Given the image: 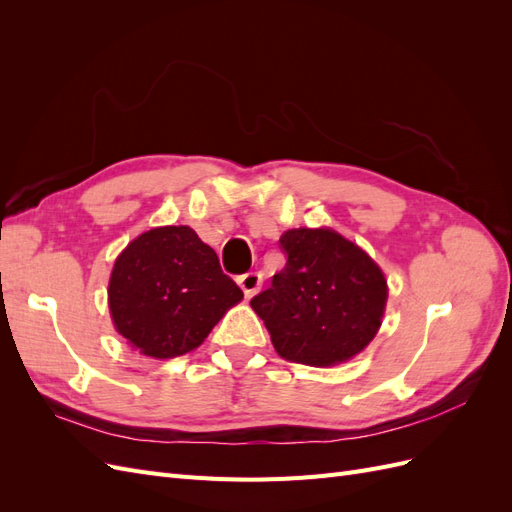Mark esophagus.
Returning a JSON list of instances; mask_svg holds the SVG:
<instances>
[{
	"label": "esophagus",
	"mask_w": 512,
	"mask_h": 512,
	"mask_svg": "<svg viewBox=\"0 0 512 512\" xmlns=\"http://www.w3.org/2000/svg\"><path fill=\"white\" fill-rule=\"evenodd\" d=\"M237 284L241 286L245 299H252L254 294L260 290L262 286V275L256 273V271H250V273H243L237 277Z\"/></svg>",
	"instance_id": "1"
}]
</instances>
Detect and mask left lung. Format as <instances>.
<instances>
[{"instance_id": "left-lung-1", "label": "left lung", "mask_w": 512, "mask_h": 512, "mask_svg": "<svg viewBox=\"0 0 512 512\" xmlns=\"http://www.w3.org/2000/svg\"><path fill=\"white\" fill-rule=\"evenodd\" d=\"M286 267L250 301L286 361L329 367L376 337L389 290L380 267L331 228L280 237Z\"/></svg>"}]
</instances>
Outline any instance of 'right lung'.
<instances>
[{
  "mask_svg": "<svg viewBox=\"0 0 512 512\" xmlns=\"http://www.w3.org/2000/svg\"><path fill=\"white\" fill-rule=\"evenodd\" d=\"M241 299L218 254L190 226L143 232L117 256L108 282L117 333L153 359L198 348Z\"/></svg>",
  "mask_w": 512,
  "mask_h": 512,
  "instance_id": "add662e5",
  "label": "right lung"
}]
</instances>
